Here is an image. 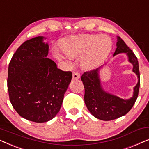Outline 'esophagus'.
<instances>
[{
  "mask_svg": "<svg viewBox=\"0 0 149 149\" xmlns=\"http://www.w3.org/2000/svg\"><path fill=\"white\" fill-rule=\"evenodd\" d=\"M80 78V74L79 72H74L72 73V79H79Z\"/></svg>",
  "mask_w": 149,
  "mask_h": 149,
  "instance_id": "obj_1",
  "label": "esophagus"
}]
</instances>
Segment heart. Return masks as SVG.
Masks as SVG:
<instances>
[{"instance_id":"heart-1","label":"heart","mask_w":149,"mask_h":149,"mask_svg":"<svg viewBox=\"0 0 149 149\" xmlns=\"http://www.w3.org/2000/svg\"><path fill=\"white\" fill-rule=\"evenodd\" d=\"M112 47V42L107 35L84 34L74 36L63 46V50L67 56L64 57L57 50L54 57L58 60H70L69 56L81 57V65L85 69H92L102 62Z\"/></svg>"}]
</instances>
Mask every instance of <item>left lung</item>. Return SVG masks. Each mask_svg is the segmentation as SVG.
<instances>
[{
	"label": "left lung",
	"instance_id": "8db88e82",
	"mask_svg": "<svg viewBox=\"0 0 149 149\" xmlns=\"http://www.w3.org/2000/svg\"><path fill=\"white\" fill-rule=\"evenodd\" d=\"M119 54L127 55L128 62L133 66L132 71L138 77V83L134 87L133 95L130 98H121L104 90L100 77V70L104 65L95 70L84 72L81 77L85 88V105L93 117L102 121H111L126 115L132 109L138 95L140 72L138 59L125 42L117 36V49L113 57Z\"/></svg>",
	"mask_w": 149,
	"mask_h": 149
}]
</instances>
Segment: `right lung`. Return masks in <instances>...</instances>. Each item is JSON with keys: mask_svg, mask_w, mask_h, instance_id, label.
Listing matches in <instances>:
<instances>
[{"mask_svg": "<svg viewBox=\"0 0 149 149\" xmlns=\"http://www.w3.org/2000/svg\"><path fill=\"white\" fill-rule=\"evenodd\" d=\"M45 37L26 40L12 57L8 69L9 99L16 112L36 123L50 121L59 113L72 72L57 68L47 58L49 45Z\"/></svg>", "mask_w": 149, "mask_h": 149, "instance_id": "right-lung-1", "label": "right lung"}]
</instances>
